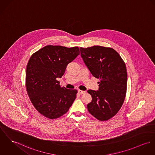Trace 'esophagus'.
Returning a JSON list of instances; mask_svg holds the SVG:
<instances>
[{"instance_id":"34e87169","label":"esophagus","mask_w":155,"mask_h":155,"mask_svg":"<svg viewBox=\"0 0 155 155\" xmlns=\"http://www.w3.org/2000/svg\"><path fill=\"white\" fill-rule=\"evenodd\" d=\"M78 93H79L80 95H82V94H84L85 93V91H81V90H78Z\"/></svg>"}]
</instances>
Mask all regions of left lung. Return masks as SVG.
Listing matches in <instances>:
<instances>
[{"label": "left lung", "instance_id": "8db88e82", "mask_svg": "<svg viewBox=\"0 0 155 155\" xmlns=\"http://www.w3.org/2000/svg\"><path fill=\"white\" fill-rule=\"evenodd\" d=\"M81 56L91 74L97 79L98 91L88 90L92 101L89 113L99 121H107L118 112L127 91V73L124 61L112 48L94 45L80 48Z\"/></svg>", "mask_w": 155, "mask_h": 155}]
</instances>
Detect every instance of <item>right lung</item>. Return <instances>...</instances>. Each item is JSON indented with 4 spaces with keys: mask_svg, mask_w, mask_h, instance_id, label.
<instances>
[{
    "mask_svg": "<svg viewBox=\"0 0 155 155\" xmlns=\"http://www.w3.org/2000/svg\"><path fill=\"white\" fill-rule=\"evenodd\" d=\"M79 53L78 47L49 45L30 57L26 69V89L32 105L44 117L59 118L69 111L76 98V89L61 87L57 79Z\"/></svg>",
    "mask_w": 155,
    "mask_h": 155,
    "instance_id": "add662e5",
    "label": "right lung"
}]
</instances>
